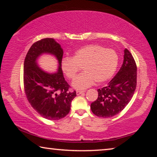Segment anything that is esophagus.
<instances>
[{
	"label": "esophagus",
	"instance_id": "esophagus-1",
	"mask_svg": "<svg viewBox=\"0 0 157 157\" xmlns=\"http://www.w3.org/2000/svg\"><path fill=\"white\" fill-rule=\"evenodd\" d=\"M82 94H84V91H76V94L78 95Z\"/></svg>",
	"mask_w": 157,
	"mask_h": 157
}]
</instances>
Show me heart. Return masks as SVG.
I'll list each match as a JSON object with an SVG mask.
<instances>
[{"label":"heart","instance_id":"obj_1","mask_svg":"<svg viewBox=\"0 0 157 157\" xmlns=\"http://www.w3.org/2000/svg\"><path fill=\"white\" fill-rule=\"evenodd\" d=\"M118 62V55L113 49L91 44L78 49L71 58H63L61 68L66 78L73 79L82 67L84 73L72 84L75 89L82 90L92 86L95 82L102 84L109 80L116 73Z\"/></svg>","mask_w":157,"mask_h":157}]
</instances>
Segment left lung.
<instances>
[{
  "mask_svg": "<svg viewBox=\"0 0 157 157\" xmlns=\"http://www.w3.org/2000/svg\"><path fill=\"white\" fill-rule=\"evenodd\" d=\"M136 63L128 50H124L123 65L107 86L98 89V97L91 105L95 116L109 118L121 112L131 100L136 88Z\"/></svg>",
  "mask_w": 157,
  "mask_h": 157,
  "instance_id": "obj_1",
  "label": "left lung"
}]
</instances>
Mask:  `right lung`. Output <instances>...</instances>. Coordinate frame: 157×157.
Masks as SVG:
<instances>
[{"instance_id": "1", "label": "right lung", "mask_w": 157, "mask_h": 157, "mask_svg": "<svg viewBox=\"0 0 157 157\" xmlns=\"http://www.w3.org/2000/svg\"><path fill=\"white\" fill-rule=\"evenodd\" d=\"M43 53H50L57 57L59 68L57 73L44 72L36 64V59ZM63 50L51 38L34 43L26 55L23 66V85L28 102L39 115L48 120L64 118L71 109V101L76 91H70L61 68Z\"/></svg>"}]
</instances>
